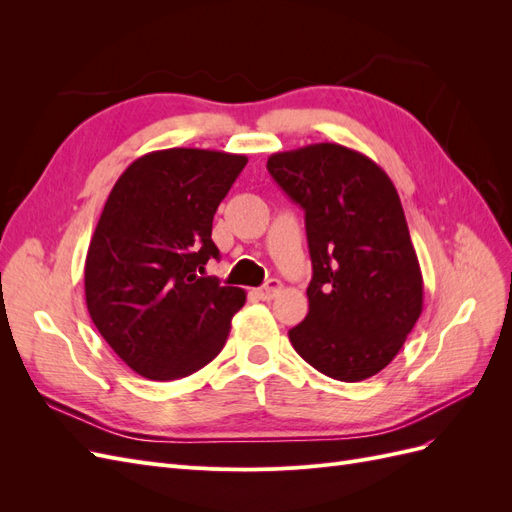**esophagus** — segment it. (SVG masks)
<instances>
[{
    "label": "esophagus",
    "mask_w": 512,
    "mask_h": 512,
    "mask_svg": "<svg viewBox=\"0 0 512 512\" xmlns=\"http://www.w3.org/2000/svg\"><path fill=\"white\" fill-rule=\"evenodd\" d=\"M280 290H282L280 280H269L265 286H260L256 290V294H258V299H262V301H271V299L277 297V294H280Z\"/></svg>",
    "instance_id": "obj_1"
}]
</instances>
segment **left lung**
<instances>
[{
  "mask_svg": "<svg viewBox=\"0 0 512 512\" xmlns=\"http://www.w3.org/2000/svg\"><path fill=\"white\" fill-rule=\"evenodd\" d=\"M267 168L305 211L314 269L290 344L333 380L376 376L423 312V273L393 181L337 143L273 153Z\"/></svg>",
  "mask_w": 512,
  "mask_h": 512,
  "instance_id": "obj_1",
  "label": "left lung"
}]
</instances>
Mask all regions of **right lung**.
I'll list each match as a JSON object with an SVG mask.
<instances>
[{"instance_id": "right-lung-1", "label": "right lung", "mask_w": 512, "mask_h": 512, "mask_svg": "<svg viewBox=\"0 0 512 512\" xmlns=\"http://www.w3.org/2000/svg\"><path fill=\"white\" fill-rule=\"evenodd\" d=\"M245 156L175 147L134 160L108 194L85 258V301L119 359L179 380L224 348L245 290L205 277L213 215Z\"/></svg>"}]
</instances>
